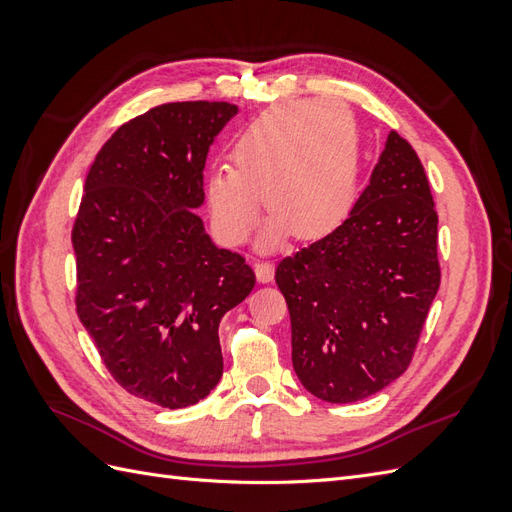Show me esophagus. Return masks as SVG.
I'll return each mask as SVG.
<instances>
[{"label":"esophagus","mask_w":512,"mask_h":512,"mask_svg":"<svg viewBox=\"0 0 512 512\" xmlns=\"http://www.w3.org/2000/svg\"><path fill=\"white\" fill-rule=\"evenodd\" d=\"M254 273H256V280L260 284H269L275 275V267L271 265V262H256Z\"/></svg>","instance_id":"esophagus-1"}]
</instances>
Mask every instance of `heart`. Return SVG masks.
<instances>
[{
    "mask_svg": "<svg viewBox=\"0 0 512 512\" xmlns=\"http://www.w3.org/2000/svg\"><path fill=\"white\" fill-rule=\"evenodd\" d=\"M361 168L359 130L339 102H297L269 108L232 145V166H215L205 198L215 235L239 245L252 235L260 194L271 218L260 235L273 250L292 232L320 239L342 222Z\"/></svg>",
    "mask_w": 512,
    "mask_h": 512,
    "instance_id": "heart-1",
    "label": "heart"
}]
</instances>
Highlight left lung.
Masks as SVG:
<instances>
[{
    "instance_id": "obj_1",
    "label": "left lung",
    "mask_w": 512,
    "mask_h": 512,
    "mask_svg": "<svg viewBox=\"0 0 512 512\" xmlns=\"http://www.w3.org/2000/svg\"><path fill=\"white\" fill-rule=\"evenodd\" d=\"M292 367L329 404H354L408 369L440 288L438 213L416 151L395 130L348 218L275 269Z\"/></svg>"
}]
</instances>
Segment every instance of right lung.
<instances>
[{
    "instance_id": "add662e5",
    "label": "right lung",
    "mask_w": 512,
    "mask_h": 512,
    "mask_svg": "<svg viewBox=\"0 0 512 512\" xmlns=\"http://www.w3.org/2000/svg\"><path fill=\"white\" fill-rule=\"evenodd\" d=\"M237 113L170 102L123 123L89 168L72 230L81 324L123 389L170 410L218 386L220 320L256 284L194 213L209 147Z\"/></svg>"
}]
</instances>
